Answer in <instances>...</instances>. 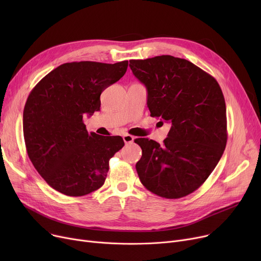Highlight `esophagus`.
<instances>
[{
	"instance_id": "34e87169",
	"label": "esophagus",
	"mask_w": 261,
	"mask_h": 261,
	"mask_svg": "<svg viewBox=\"0 0 261 261\" xmlns=\"http://www.w3.org/2000/svg\"><path fill=\"white\" fill-rule=\"evenodd\" d=\"M122 139H123V142H125L126 144H131L134 141V136H132L130 134H125L122 136Z\"/></svg>"
}]
</instances>
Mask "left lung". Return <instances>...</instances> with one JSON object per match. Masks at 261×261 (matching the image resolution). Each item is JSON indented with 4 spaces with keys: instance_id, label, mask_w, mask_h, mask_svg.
Returning a JSON list of instances; mask_svg holds the SVG:
<instances>
[{
    "instance_id": "obj_1",
    "label": "left lung",
    "mask_w": 261,
    "mask_h": 261,
    "mask_svg": "<svg viewBox=\"0 0 261 261\" xmlns=\"http://www.w3.org/2000/svg\"><path fill=\"white\" fill-rule=\"evenodd\" d=\"M133 75L147 89L150 115L171 123L160 145L148 139L136 171L151 193L179 199L198 189L220 161L227 141L226 107L217 80L188 60L163 55L130 60Z\"/></svg>"
}]
</instances>
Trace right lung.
<instances>
[{
    "mask_svg": "<svg viewBox=\"0 0 261 261\" xmlns=\"http://www.w3.org/2000/svg\"><path fill=\"white\" fill-rule=\"evenodd\" d=\"M128 61H80L59 65L31 92L23 112L25 146L34 167L59 193L81 197L100 188L120 136L89 133L86 115L100 110V94L115 84Z\"/></svg>",
    "mask_w": 261,
    "mask_h": 261,
    "instance_id": "1",
    "label": "right lung"
}]
</instances>
